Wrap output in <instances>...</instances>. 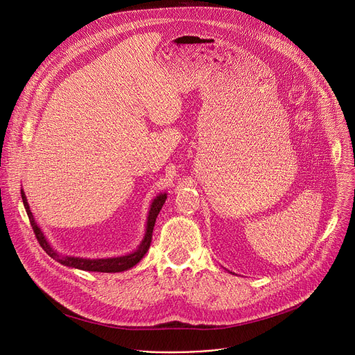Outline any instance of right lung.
<instances>
[{
    "label": "right lung",
    "instance_id": "1",
    "mask_svg": "<svg viewBox=\"0 0 355 355\" xmlns=\"http://www.w3.org/2000/svg\"><path fill=\"white\" fill-rule=\"evenodd\" d=\"M21 197L24 201V207L25 211L28 214L31 227L34 230V234L40 242V245L42 246V249L55 259L56 262H59L60 265H65L69 268H75V269H80V270H87V272H102V273H116V272H124L127 269H130L133 266H136L141 259L143 256L147 253L150 243H151V238H153V230H154V223L157 219V215L159 212V209L163 208L166 200H167V194H158L154 201L151 202L150 211H148V216H147V228H146V234L144 238L140 243V246L128 254L124 256H116V257H106V259H85V257H75V256H65L62 253H58L46 241L44 232L41 231V228L37 225L34 215H32L26 197L24 194V191H21Z\"/></svg>",
    "mask_w": 355,
    "mask_h": 355
}]
</instances>
